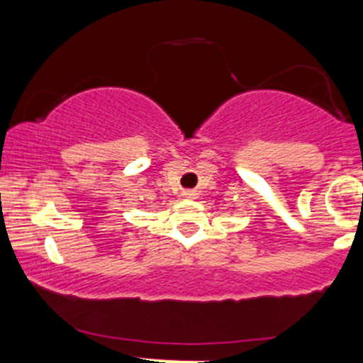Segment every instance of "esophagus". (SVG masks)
<instances>
[{
    "label": "esophagus",
    "mask_w": 363,
    "mask_h": 363,
    "mask_svg": "<svg viewBox=\"0 0 363 363\" xmlns=\"http://www.w3.org/2000/svg\"><path fill=\"white\" fill-rule=\"evenodd\" d=\"M184 196H186V198H196V193H194V191H186Z\"/></svg>",
    "instance_id": "esophagus-1"
}]
</instances>
